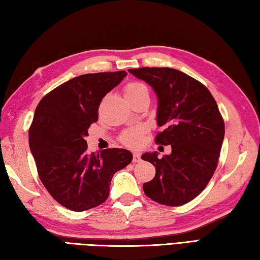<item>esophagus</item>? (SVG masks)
<instances>
[{"label": "esophagus", "instance_id": "1", "mask_svg": "<svg viewBox=\"0 0 260 260\" xmlns=\"http://www.w3.org/2000/svg\"><path fill=\"white\" fill-rule=\"evenodd\" d=\"M132 160H134V162L140 161V160H141L140 153H139V152H134V158H132Z\"/></svg>", "mask_w": 260, "mask_h": 260}]
</instances>
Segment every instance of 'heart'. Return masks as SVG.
<instances>
[{"instance_id":"heart-1","label":"heart","mask_w":260,"mask_h":260,"mask_svg":"<svg viewBox=\"0 0 260 260\" xmlns=\"http://www.w3.org/2000/svg\"><path fill=\"white\" fill-rule=\"evenodd\" d=\"M123 91L128 101L144 96L149 98V88H148L146 84L138 81H132L125 84ZM146 131V126L144 125H138L135 126V128L126 129L121 134L120 141L129 148H138L142 145Z\"/></svg>"}]
</instances>
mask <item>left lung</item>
Listing matches in <instances>:
<instances>
[{
	"label": "left lung",
	"mask_w": 260,
	"mask_h": 260,
	"mask_svg": "<svg viewBox=\"0 0 260 260\" xmlns=\"http://www.w3.org/2000/svg\"><path fill=\"white\" fill-rule=\"evenodd\" d=\"M152 86L158 96L157 123L162 128L155 141L172 147L171 155L142 159L156 167V175L144 184L155 202L179 206L202 192L213 176L224 138V121L205 85L181 71L168 67L128 70Z\"/></svg>",
	"instance_id": "obj_1"
}]
</instances>
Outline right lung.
<instances>
[{"mask_svg":"<svg viewBox=\"0 0 260 260\" xmlns=\"http://www.w3.org/2000/svg\"><path fill=\"white\" fill-rule=\"evenodd\" d=\"M126 72L77 76L46 94L35 111L29 146L41 183L60 205L82 212L107 201L113 175L132 153L109 148L89 153L85 138L99 120L102 99Z\"/></svg>","mask_w":260,"mask_h":260,"instance_id":"1","label":"right lung"}]
</instances>
